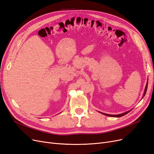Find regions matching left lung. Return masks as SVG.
Here are the masks:
<instances>
[{
    "label": "left lung",
    "instance_id": "8db88e82",
    "mask_svg": "<svg viewBox=\"0 0 154 154\" xmlns=\"http://www.w3.org/2000/svg\"><path fill=\"white\" fill-rule=\"evenodd\" d=\"M147 87H148V82H147V83H146V87H145V92H144V94H143V96H145V94H146V90H147ZM129 111H127V112H125V113H122V114H120V115H108V114H106V113H103V115H106V116H113V117H120V116H124V115H126L127 113H128Z\"/></svg>",
    "mask_w": 154,
    "mask_h": 154
}]
</instances>
